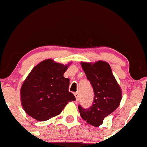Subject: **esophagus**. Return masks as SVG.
<instances>
[{
	"mask_svg": "<svg viewBox=\"0 0 147 147\" xmlns=\"http://www.w3.org/2000/svg\"><path fill=\"white\" fill-rule=\"evenodd\" d=\"M74 95H75V96H76V101H78V99H79V92H76L74 93Z\"/></svg>",
	"mask_w": 147,
	"mask_h": 147,
	"instance_id": "1",
	"label": "esophagus"
}]
</instances>
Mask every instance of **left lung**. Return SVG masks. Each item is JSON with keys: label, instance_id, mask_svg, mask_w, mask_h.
I'll use <instances>...</instances> for the list:
<instances>
[{"label": "left lung", "instance_id": "8db88e82", "mask_svg": "<svg viewBox=\"0 0 147 147\" xmlns=\"http://www.w3.org/2000/svg\"><path fill=\"white\" fill-rule=\"evenodd\" d=\"M81 64L92 85L94 98L89 108L78 106L80 115L89 124L99 126L103 119L119 105L122 99L121 88L108 63L98 61L95 63L82 62Z\"/></svg>", "mask_w": 147, "mask_h": 147}]
</instances>
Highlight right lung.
I'll return each instance as SVG.
<instances>
[{
  "label": "right lung",
  "mask_w": 147,
  "mask_h": 147,
  "mask_svg": "<svg viewBox=\"0 0 147 147\" xmlns=\"http://www.w3.org/2000/svg\"><path fill=\"white\" fill-rule=\"evenodd\" d=\"M67 65L48 59L31 70L21 88L22 107L38 121H45L61 113L76 97L69 91V79L63 77Z\"/></svg>",
  "instance_id": "obj_1"
}]
</instances>
